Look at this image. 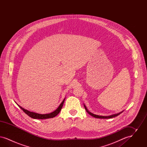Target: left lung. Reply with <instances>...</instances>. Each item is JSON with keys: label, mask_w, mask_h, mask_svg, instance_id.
Masks as SVG:
<instances>
[{"label": "left lung", "mask_w": 147, "mask_h": 147, "mask_svg": "<svg viewBox=\"0 0 147 147\" xmlns=\"http://www.w3.org/2000/svg\"><path fill=\"white\" fill-rule=\"evenodd\" d=\"M84 107H85V110H86V112H88L89 115H90L91 116H92V117H95V118H97V119H111V118H113V117H115L117 116L118 115H119V114H121L122 112L123 111H121V112H119L118 113L113 114V115H110V116H99V115H97L94 114V113H91V112H90V111L87 109V108H86V106L84 104Z\"/></svg>", "instance_id": "left-lung-1"}]
</instances>
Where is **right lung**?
I'll return each mask as SVG.
<instances>
[{
	"mask_svg": "<svg viewBox=\"0 0 147 147\" xmlns=\"http://www.w3.org/2000/svg\"><path fill=\"white\" fill-rule=\"evenodd\" d=\"M65 99V98H64L63 101L61 102V104L59 105L58 107L56 109V110H55L54 111H53L51 113H47V114H40V113H36V112H31V111H28V110H26V109L22 108L20 105H19L18 104H17V105H18V106L24 112H25L26 114H27L28 116H30V117H31L32 119H51V118L55 117L60 112L62 107H63V104L64 102Z\"/></svg>",
	"mask_w": 147,
	"mask_h": 147,
	"instance_id": "right-lung-1",
	"label": "right lung"
}]
</instances>
